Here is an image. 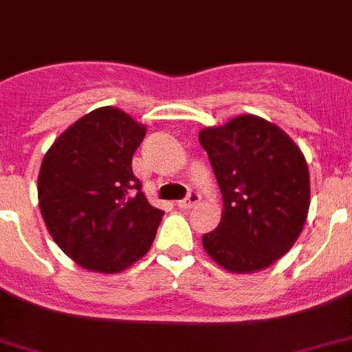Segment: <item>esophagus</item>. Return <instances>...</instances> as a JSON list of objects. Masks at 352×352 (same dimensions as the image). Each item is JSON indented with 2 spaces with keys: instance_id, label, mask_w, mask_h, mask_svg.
Segmentation results:
<instances>
[{
  "instance_id": "34e87169",
  "label": "esophagus",
  "mask_w": 352,
  "mask_h": 352,
  "mask_svg": "<svg viewBox=\"0 0 352 352\" xmlns=\"http://www.w3.org/2000/svg\"><path fill=\"white\" fill-rule=\"evenodd\" d=\"M199 201H201V195H199V192H195V190H190L186 197L177 203V206H179V208H192V206H195Z\"/></svg>"
}]
</instances>
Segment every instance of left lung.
Listing matches in <instances>:
<instances>
[{"mask_svg": "<svg viewBox=\"0 0 352 352\" xmlns=\"http://www.w3.org/2000/svg\"><path fill=\"white\" fill-rule=\"evenodd\" d=\"M199 142L225 203L217 228L203 235L204 250L235 274L270 267L305 225L311 201L305 157L287 133L252 115L206 127Z\"/></svg>", "mask_w": 352, "mask_h": 352, "instance_id": "left-lung-1", "label": "left lung"}]
</instances>
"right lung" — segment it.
Here are the masks:
<instances>
[{"label": "right lung", "instance_id": "obj_1", "mask_svg": "<svg viewBox=\"0 0 352 352\" xmlns=\"http://www.w3.org/2000/svg\"><path fill=\"white\" fill-rule=\"evenodd\" d=\"M146 127L117 107L76 120L43 157L38 199L47 230L80 267L115 274L149 250L164 212L131 168Z\"/></svg>", "mask_w": 352, "mask_h": 352}]
</instances>
